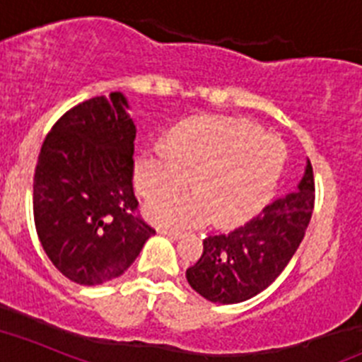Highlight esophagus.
I'll list each match as a JSON object with an SVG mask.
<instances>
[{"mask_svg": "<svg viewBox=\"0 0 362 362\" xmlns=\"http://www.w3.org/2000/svg\"><path fill=\"white\" fill-rule=\"evenodd\" d=\"M158 233H162L165 238L169 239H180L182 233L176 232V230H169V228H158Z\"/></svg>", "mask_w": 362, "mask_h": 362, "instance_id": "34e87169", "label": "esophagus"}]
</instances>
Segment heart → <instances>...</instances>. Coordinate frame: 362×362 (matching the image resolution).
<instances>
[{
  "instance_id": "heart-1",
  "label": "heart",
  "mask_w": 362,
  "mask_h": 362,
  "mask_svg": "<svg viewBox=\"0 0 362 362\" xmlns=\"http://www.w3.org/2000/svg\"><path fill=\"white\" fill-rule=\"evenodd\" d=\"M285 145L257 124L226 115H199L171 136V148L145 147L136 160V186L158 197L145 208L160 226H233L248 221L274 195L285 165ZM194 178L195 192L166 196ZM165 194V197H160Z\"/></svg>"
}]
</instances>
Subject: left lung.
<instances>
[{"instance_id":"8db88e82","label":"left lung","mask_w":362,"mask_h":362,"mask_svg":"<svg viewBox=\"0 0 362 362\" xmlns=\"http://www.w3.org/2000/svg\"><path fill=\"white\" fill-rule=\"evenodd\" d=\"M315 206V178L308 160L293 193L270 202L232 232L208 235L187 284L215 303H239L265 291L298 250Z\"/></svg>"}]
</instances>
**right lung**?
<instances>
[{
	"label": "right lung",
	"instance_id": "obj_1",
	"mask_svg": "<svg viewBox=\"0 0 362 362\" xmlns=\"http://www.w3.org/2000/svg\"><path fill=\"white\" fill-rule=\"evenodd\" d=\"M121 92L60 117L42 145L33 211L45 254L78 285L119 278L154 230L134 214L136 124Z\"/></svg>",
	"mask_w": 362,
	"mask_h": 362
}]
</instances>
